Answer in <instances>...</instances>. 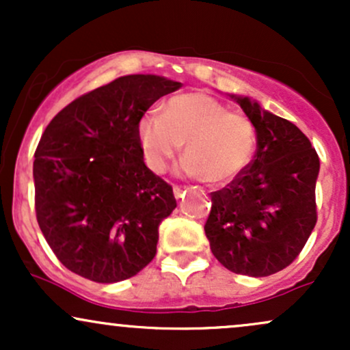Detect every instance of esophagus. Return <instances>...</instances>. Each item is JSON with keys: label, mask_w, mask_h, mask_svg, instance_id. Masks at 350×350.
<instances>
[{"label": "esophagus", "mask_w": 350, "mask_h": 350, "mask_svg": "<svg viewBox=\"0 0 350 350\" xmlns=\"http://www.w3.org/2000/svg\"><path fill=\"white\" fill-rule=\"evenodd\" d=\"M184 194V187L183 186H174V198L180 199Z\"/></svg>", "instance_id": "1"}]
</instances>
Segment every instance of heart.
<instances>
[{
    "label": "heart",
    "mask_w": 350,
    "mask_h": 350,
    "mask_svg": "<svg viewBox=\"0 0 350 350\" xmlns=\"http://www.w3.org/2000/svg\"><path fill=\"white\" fill-rule=\"evenodd\" d=\"M138 142L154 172L166 171L186 143L180 171L220 186L239 178L252 163L256 133L247 116L230 113L219 100L194 92L167 100L163 113L143 115Z\"/></svg>",
    "instance_id": "heart-1"
}]
</instances>
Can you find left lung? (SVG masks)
Returning <instances> with one entry per match:
<instances>
[{
	"label": "left lung",
	"instance_id": "8db88e82",
	"mask_svg": "<svg viewBox=\"0 0 350 350\" xmlns=\"http://www.w3.org/2000/svg\"><path fill=\"white\" fill-rule=\"evenodd\" d=\"M230 98L255 126L256 152L239 178L212 192L204 230L227 270L260 278L293 263L316 226L319 158L296 124L248 97Z\"/></svg>",
	"mask_w": 350,
	"mask_h": 350
}]
</instances>
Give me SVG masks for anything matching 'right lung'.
Listing matches in <instances>:
<instances>
[{"label": "right lung", "instance_id": "1", "mask_svg": "<svg viewBox=\"0 0 350 350\" xmlns=\"http://www.w3.org/2000/svg\"><path fill=\"white\" fill-rule=\"evenodd\" d=\"M183 83L124 75L75 98L34 152L36 217L59 262L97 283L135 276L154 258L172 187L146 167L138 123Z\"/></svg>", "mask_w": 350, "mask_h": 350}]
</instances>
